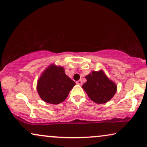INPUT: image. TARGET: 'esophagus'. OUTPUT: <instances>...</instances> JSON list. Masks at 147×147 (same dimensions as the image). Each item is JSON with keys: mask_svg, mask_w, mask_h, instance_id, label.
Instances as JSON below:
<instances>
[{"mask_svg": "<svg viewBox=\"0 0 147 147\" xmlns=\"http://www.w3.org/2000/svg\"><path fill=\"white\" fill-rule=\"evenodd\" d=\"M76 83L77 84H79V85H82V80H78V81H76Z\"/></svg>", "mask_w": 147, "mask_h": 147, "instance_id": "esophagus-1", "label": "esophagus"}]
</instances>
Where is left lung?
<instances>
[{"label": "left lung", "mask_w": 147, "mask_h": 147, "mask_svg": "<svg viewBox=\"0 0 147 147\" xmlns=\"http://www.w3.org/2000/svg\"><path fill=\"white\" fill-rule=\"evenodd\" d=\"M85 78L86 82L82 87L94 102L98 104L106 103L113 98L117 92V85L107 77L102 70L92 71Z\"/></svg>", "instance_id": "obj_1"}]
</instances>
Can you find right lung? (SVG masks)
Instances as JSON below:
<instances>
[{"instance_id": "right-lung-1", "label": "right lung", "mask_w": 147, "mask_h": 147, "mask_svg": "<svg viewBox=\"0 0 147 147\" xmlns=\"http://www.w3.org/2000/svg\"><path fill=\"white\" fill-rule=\"evenodd\" d=\"M75 85L65 73L63 67L51 65L43 72L37 82V92L45 102L59 104L67 98Z\"/></svg>"}]
</instances>
